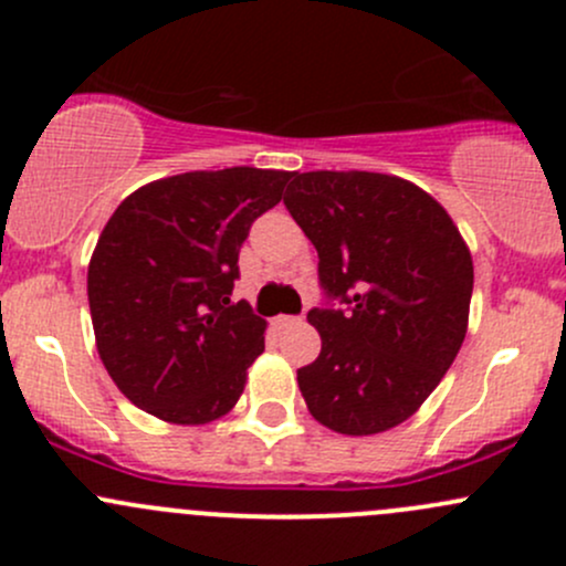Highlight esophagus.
Segmentation results:
<instances>
[{"label":"esophagus","mask_w":566,"mask_h":566,"mask_svg":"<svg viewBox=\"0 0 566 566\" xmlns=\"http://www.w3.org/2000/svg\"><path fill=\"white\" fill-rule=\"evenodd\" d=\"M273 325H276V328H290V325H298V317H290V315H279L276 319H273Z\"/></svg>","instance_id":"34e87169"}]
</instances>
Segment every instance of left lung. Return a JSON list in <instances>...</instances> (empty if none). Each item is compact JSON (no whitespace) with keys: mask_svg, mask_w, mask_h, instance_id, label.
Wrapping results in <instances>:
<instances>
[{"mask_svg":"<svg viewBox=\"0 0 566 566\" xmlns=\"http://www.w3.org/2000/svg\"><path fill=\"white\" fill-rule=\"evenodd\" d=\"M284 205L328 298L306 315L323 339L298 369L306 408L342 436L402 424L465 339L473 262L460 230L413 182L358 169L293 172Z\"/></svg>","mask_w":566,"mask_h":566,"instance_id":"left-lung-1","label":"left lung"}]
</instances>
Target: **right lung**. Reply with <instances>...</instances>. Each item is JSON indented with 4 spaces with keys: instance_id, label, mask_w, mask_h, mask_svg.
<instances>
[{
    "instance_id": "1",
    "label": "right lung",
    "mask_w": 566,
    "mask_h": 566,
    "mask_svg": "<svg viewBox=\"0 0 566 566\" xmlns=\"http://www.w3.org/2000/svg\"><path fill=\"white\" fill-rule=\"evenodd\" d=\"M293 172L232 167L153 180L106 221L87 271L95 345L117 389L172 424L235 408L265 319L232 304L251 224Z\"/></svg>"
}]
</instances>
